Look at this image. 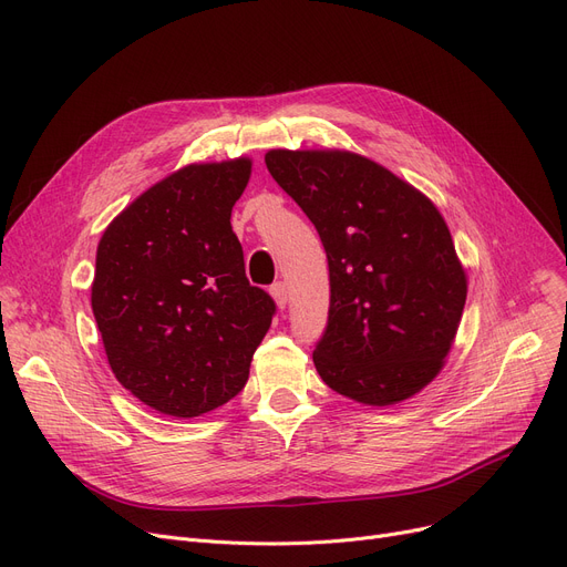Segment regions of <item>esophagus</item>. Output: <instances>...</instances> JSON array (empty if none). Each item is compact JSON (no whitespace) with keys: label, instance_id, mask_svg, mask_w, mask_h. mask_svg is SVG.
Segmentation results:
<instances>
[{"label":"esophagus","instance_id":"34e87169","mask_svg":"<svg viewBox=\"0 0 567 567\" xmlns=\"http://www.w3.org/2000/svg\"><path fill=\"white\" fill-rule=\"evenodd\" d=\"M271 296H274L276 306L282 310V308L287 306V285H285V282H276V285L271 287Z\"/></svg>","mask_w":567,"mask_h":567}]
</instances>
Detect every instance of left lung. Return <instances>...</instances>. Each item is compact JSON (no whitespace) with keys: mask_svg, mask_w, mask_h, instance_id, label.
<instances>
[{"mask_svg":"<svg viewBox=\"0 0 567 567\" xmlns=\"http://www.w3.org/2000/svg\"><path fill=\"white\" fill-rule=\"evenodd\" d=\"M264 161L329 259V326L312 353L323 383L365 406L421 393L445 365L468 289L436 204L344 148H271Z\"/></svg>","mask_w":567,"mask_h":567,"instance_id":"obj_1","label":"left lung"}]
</instances>
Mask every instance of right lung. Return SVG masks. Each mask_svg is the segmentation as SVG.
I'll list each match as a JSON object with an SVG mask.
<instances>
[{"instance_id":"obj_1","label":"right lung","mask_w":567,"mask_h":567,"mask_svg":"<svg viewBox=\"0 0 567 567\" xmlns=\"http://www.w3.org/2000/svg\"><path fill=\"white\" fill-rule=\"evenodd\" d=\"M252 158L190 163L137 195L103 231L92 310L107 363L158 413L195 419L244 389L276 303L250 287L231 206Z\"/></svg>"}]
</instances>
